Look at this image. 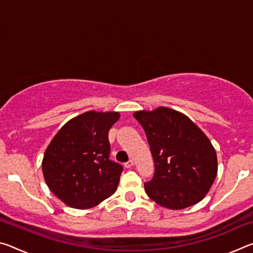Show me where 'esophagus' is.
Instances as JSON below:
<instances>
[{"label":"esophagus","mask_w":253,"mask_h":253,"mask_svg":"<svg viewBox=\"0 0 253 253\" xmlns=\"http://www.w3.org/2000/svg\"><path fill=\"white\" fill-rule=\"evenodd\" d=\"M135 164V163H134V161H132V160H129V161H128L127 163H125V164H124V166H125V168L126 169H130L131 168V166L132 165H134Z\"/></svg>","instance_id":"obj_1"}]
</instances>
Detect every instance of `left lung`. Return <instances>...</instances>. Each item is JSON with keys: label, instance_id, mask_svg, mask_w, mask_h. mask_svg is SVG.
<instances>
[{"label": "left lung", "instance_id": "8db88e82", "mask_svg": "<svg viewBox=\"0 0 253 253\" xmlns=\"http://www.w3.org/2000/svg\"><path fill=\"white\" fill-rule=\"evenodd\" d=\"M155 163V173L145 183L148 198L163 208L182 210L204 199L217 174L215 149L208 136L177 110L158 107L138 110Z\"/></svg>", "mask_w": 253, "mask_h": 253}]
</instances>
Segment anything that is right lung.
I'll return each mask as SVG.
<instances>
[{
  "label": "right lung",
  "instance_id": "add662e5",
  "mask_svg": "<svg viewBox=\"0 0 253 253\" xmlns=\"http://www.w3.org/2000/svg\"><path fill=\"white\" fill-rule=\"evenodd\" d=\"M119 117L118 111L78 115L60 128L46 147L44 181L70 208H93L116 192L123 168L109 160L108 131Z\"/></svg>",
  "mask_w": 253,
  "mask_h": 253
}]
</instances>
